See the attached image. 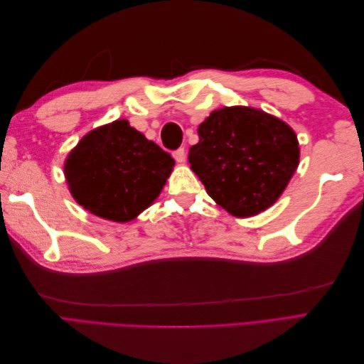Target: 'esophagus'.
<instances>
[{
	"instance_id": "1",
	"label": "esophagus",
	"mask_w": 364,
	"mask_h": 364,
	"mask_svg": "<svg viewBox=\"0 0 364 364\" xmlns=\"http://www.w3.org/2000/svg\"><path fill=\"white\" fill-rule=\"evenodd\" d=\"M173 158L178 161V162H183L185 161V149L183 147H181V149H178V150H174L173 151Z\"/></svg>"
}]
</instances>
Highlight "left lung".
<instances>
[{
	"label": "left lung",
	"instance_id": "1",
	"mask_svg": "<svg viewBox=\"0 0 364 364\" xmlns=\"http://www.w3.org/2000/svg\"><path fill=\"white\" fill-rule=\"evenodd\" d=\"M191 170L208 194L235 217L257 215L285 190L299 164L294 132L252 107H223L199 126Z\"/></svg>",
	"mask_w": 364,
	"mask_h": 364
}]
</instances>
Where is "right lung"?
Segmentation results:
<instances>
[{"mask_svg": "<svg viewBox=\"0 0 364 364\" xmlns=\"http://www.w3.org/2000/svg\"><path fill=\"white\" fill-rule=\"evenodd\" d=\"M174 159L129 121L90 132L65 162V176L77 203L92 214L130 222L159 196Z\"/></svg>", "mask_w": 364, "mask_h": 364, "instance_id": "obj_1", "label": "right lung"}]
</instances>
